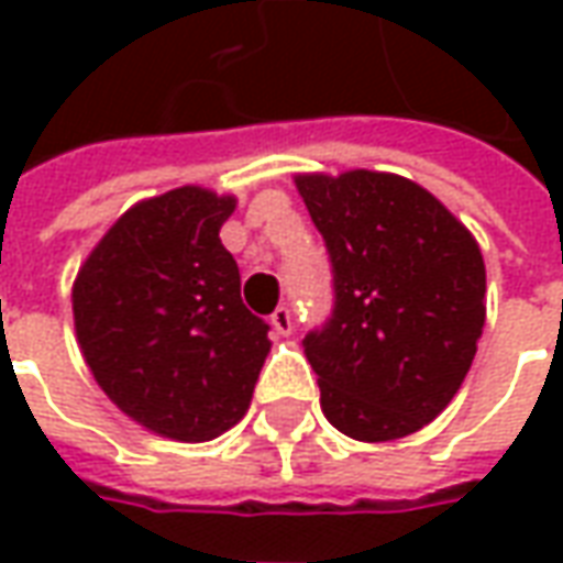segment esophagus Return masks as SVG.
Segmentation results:
<instances>
[{"label": "esophagus", "instance_id": "34e87169", "mask_svg": "<svg viewBox=\"0 0 563 563\" xmlns=\"http://www.w3.org/2000/svg\"><path fill=\"white\" fill-rule=\"evenodd\" d=\"M271 329L277 331V334H289L292 331V313H289V307H277L271 313Z\"/></svg>", "mask_w": 563, "mask_h": 563}]
</instances>
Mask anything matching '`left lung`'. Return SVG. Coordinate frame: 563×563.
<instances>
[{
  "label": "left lung",
  "instance_id": "left-lung-1",
  "mask_svg": "<svg viewBox=\"0 0 563 563\" xmlns=\"http://www.w3.org/2000/svg\"><path fill=\"white\" fill-rule=\"evenodd\" d=\"M334 274V310L305 338L322 413L365 443L416 434L455 398L485 325L476 238L401 174H295Z\"/></svg>",
  "mask_w": 563,
  "mask_h": 563
}]
</instances>
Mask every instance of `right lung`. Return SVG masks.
Wrapping results in <instances>:
<instances>
[{
	"label": "right lung",
	"instance_id": "obj_1",
	"mask_svg": "<svg viewBox=\"0 0 563 563\" xmlns=\"http://www.w3.org/2000/svg\"><path fill=\"white\" fill-rule=\"evenodd\" d=\"M238 198L177 186L144 198L92 246L71 286L84 362L147 431L205 443L244 419L271 353L222 246Z\"/></svg>",
	"mask_w": 563,
	"mask_h": 563
}]
</instances>
